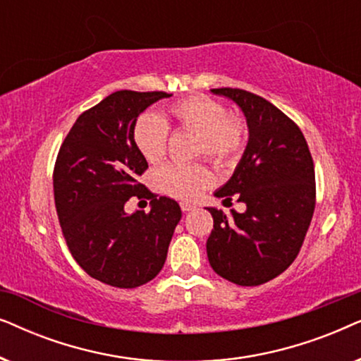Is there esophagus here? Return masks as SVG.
<instances>
[{
    "label": "esophagus",
    "mask_w": 361,
    "mask_h": 361,
    "mask_svg": "<svg viewBox=\"0 0 361 361\" xmlns=\"http://www.w3.org/2000/svg\"><path fill=\"white\" fill-rule=\"evenodd\" d=\"M180 209L182 212H190V210H195L197 207L195 204H192V202H180Z\"/></svg>",
    "instance_id": "34e87169"
}]
</instances>
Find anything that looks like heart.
<instances>
[{"instance_id": "obj_1", "label": "heart", "mask_w": 361, "mask_h": 361, "mask_svg": "<svg viewBox=\"0 0 361 361\" xmlns=\"http://www.w3.org/2000/svg\"><path fill=\"white\" fill-rule=\"evenodd\" d=\"M195 135V156H205L215 166L233 162L245 149L248 126L236 113H228L224 103L207 95H192L166 108L161 120L151 113L137 118L133 137L142 157L156 164L166 154L169 128ZM157 184L166 194L190 200L210 184L212 176L202 164H166L156 172Z\"/></svg>"}]
</instances>
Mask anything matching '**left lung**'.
I'll return each instance as SVG.
<instances>
[{"instance_id":"8db88e82","label":"left lung","mask_w":361,"mask_h":361,"mask_svg":"<svg viewBox=\"0 0 361 361\" xmlns=\"http://www.w3.org/2000/svg\"><path fill=\"white\" fill-rule=\"evenodd\" d=\"M233 100L248 125V145L233 176L215 192L243 202V214L207 207L214 230L207 240L210 266L238 286H259L293 264L315 209L314 161L295 123L273 103L240 88H212Z\"/></svg>"}]
</instances>
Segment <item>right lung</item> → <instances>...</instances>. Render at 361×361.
<instances>
[{
  "instance_id": "obj_1",
  "label": "right lung",
  "mask_w": 361,
  "mask_h": 361,
  "mask_svg": "<svg viewBox=\"0 0 361 361\" xmlns=\"http://www.w3.org/2000/svg\"><path fill=\"white\" fill-rule=\"evenodd\" d=\"M166 92L120 90L83 111L59 149L54 200L63 238L88 276L113 288L149 283L164 266L182 212L137 179L147 162L133 131L137 116ZM131 196L151 200L149 212L126 214Z\"/></svg>"
}]
</instances>
